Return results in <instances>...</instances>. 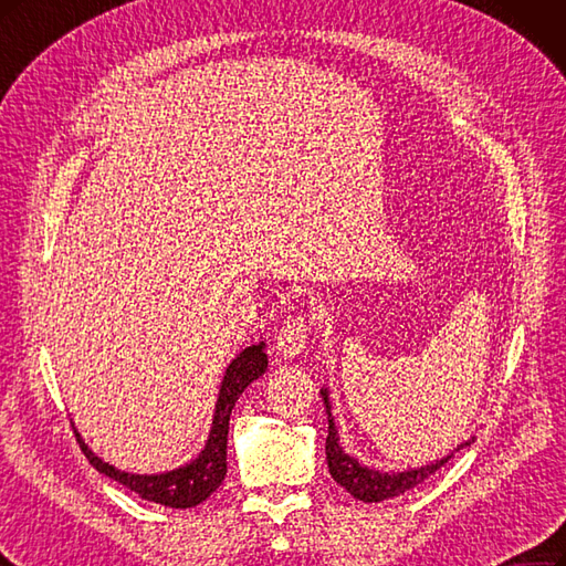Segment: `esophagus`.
<instances>
[{
	"label": "esophagus",
	"mask_w": 566,
	"mask_h": 566,
	"mask_svg": "<svg viewBox=\"0 0 566 566\" xmlns=\"http://www.w3.org/2000/svg\"><path fill=\"white\" fill-rule=\"evenodd\" d=\"M308 333H311V321L306 316H295L290 318L283 329L276 337V350L292 360V358H300L304 350H306V344H308Z\"/></svg>",
	"instance_id": "esophagus-1"
}]
</instances>
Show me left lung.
Returning <instances> with one entry per match:
<instances>
[{
  "label": "left lung",
  "mask_w": 566,
  "mask_h": 566,
  "mask_svg": "<svg viewBox=\"0 0 566 566\" xmlns=\"http://www.w3.org/2000/svg\"><path fill=\"white\" fill-rule=\"evenodd\" d=\"M321 396L325 400V409H327V440H325V459H327V469L329 475L335 478L337 484H342L344 490L365 503H379L386 499H394L400 496L409 490H415V486L423 484L428 478L436 475L442 465L454 459L457 452L465 450V447H471L475 442V438L465 440L461 444H457L454 450L440 457L431 463L419 465V469H407V471H398V473H384L377 469H369V465H363L358 459H354L350 454L344 452V447L339 444V431L335 426V417H333V405H329V391L327 388H321Z\"/></svg>",
  "instance_id": "left-lung-1"
}]
</instances>
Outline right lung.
Instances as JSON below:
<instances>
[{"mask_svg": "<svg viewBox=\"0 0 566 566\" xmlns=\"http://www.w3.org/2000/svg\"><path fill=\"white\" fill-rule=\"evenodd\" d=\"M264 348H266L264 342L252 344L243 348L241 354L227 365V373L220 384V394L216 402V415H212V426H210L203 450L199 452V457H193L191 461L180 465V469H172L166 473H151V475L114 469L112 463L93 454L91 447L74 428V436L82 444V452L86 454V459L91 461V465L97 473H103L119 484L128 486L130 492H135L145 501L168 505V509H193V505L203 503L212 492L218 490L227 475V436H229L231 409L245 388L266 373L269 356L264 354Z\"/></svg>", "mask_w": 566, "mask_h": 566, "instance_id": "add662e5", "label": "right lung"}]
</instances>
